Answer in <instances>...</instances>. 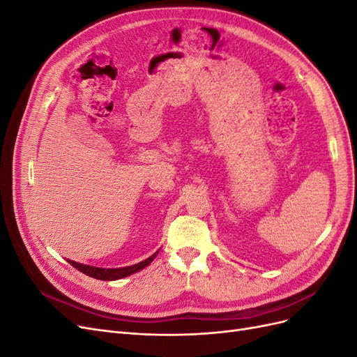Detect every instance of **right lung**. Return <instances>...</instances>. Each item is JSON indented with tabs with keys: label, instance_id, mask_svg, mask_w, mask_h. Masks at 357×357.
<instances>
[{
	"label": "right lung",
	"instance_id": "add662e5",
	"mask_svg": "<svg viewBox=\"0 0 357 357\" xmlns=\"http://www.w3.org/2000/svg\"><path fill=\"white\" fill-rule=\"evenodd\" d=\"M159 252L153 253L150 257H147L146 261L143 262H138L135 265H131V266H125V268H96V266H91V265H83V264H77L74 261H70L68 259V264H71L75 269H79L80 273L89 275L92 278H96V280H105V282H112V280H119V278H123V277H128L137 271H139V269L146 268L150 262L153 261V259L156 257Z\"/></svg>",
	"mask_w": 357,
	"mask_h": 357
}]
</instances>
